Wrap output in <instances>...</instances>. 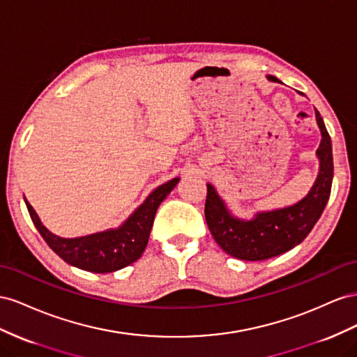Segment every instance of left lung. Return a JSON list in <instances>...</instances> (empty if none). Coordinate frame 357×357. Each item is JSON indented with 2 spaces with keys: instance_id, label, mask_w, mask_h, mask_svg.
<instances>
[{
  "instance_id": "8db88e82",
  "label": "left lung",
  "mask_w": 357,
  "mask_h": 357,
  "mask_svg": "<svg viewBox=\"0 0 357 357\" xmlns=\"http://www.w3.org/2000/svg\"><path fill=\"white\" fill-rule=\"evenodd\" d=\"M269 82L280 80L268 75ZM315 121L320 128L321 140L315 151L319 172L312 187L301 200L289 206L271 211H257L251 218L235 215L217 188L206 184L208 196L205 217L213 239L231 257L247 261H260L287 252L310 235L319 221L331 196L333 179L332 142L323 118L315 110Z\"/></svg>"
}]
</instances>
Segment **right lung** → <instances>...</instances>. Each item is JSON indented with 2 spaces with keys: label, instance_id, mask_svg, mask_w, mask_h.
Wrapping results in <instances>:
<instances>
[{
  "label": "right lung",
  "instance_id": "1",
  "mask_svg": "<svg viewBox=\"0 0 357 357\" xmlns=\"http://www.w3.org/2000/svg\"><path fill=\"white\" fill-rule=\"evenodd\" d=\"M179 179V176L173 178L151 191L144 203L131 212L118 227L77 238H61L50 231L43 226L42 220L25 196L24 199L36 229L61 259L82 271L107 273L126 268L140 259L148 245L149 233L160 203L170 195Z\"/></svg>",
  "mask_w": 357,
  "mask_h": 357
}]
</instances>
